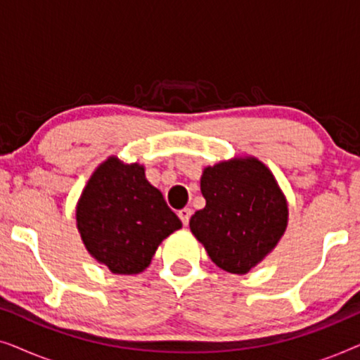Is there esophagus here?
Instances as JSON below:
<instances>
[{
  "instance_id": "esophagus-1",
  "label": "esophagus",
  "mask_w": 360,
  "mask_h": 360,
  "mask_svg": "<svg viewBox=\"0 0 360 360\" xmlns=\"http://www.w3.org/2000/svg\"><path fill=\"white\" fill-rule=\"evenodd\" d=\"M179 218L181 219V223H184V226H188L190 218H191V210H190V208L180 210V211H179Z\"/></svg>"
}]
</instances>
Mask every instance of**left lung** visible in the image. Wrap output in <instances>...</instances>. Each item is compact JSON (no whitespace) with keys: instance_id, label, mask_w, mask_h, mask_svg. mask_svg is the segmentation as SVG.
Returning a JSON list of instances; mask_svg holds the SVG:
<instances>
[{"instance_id":"1","label":"left lung","mask_w":360,"mask_h":360,"mask_svg":"<svg viewBox=\"0 0 360 360\" xmlns=\"http://www.w3.org/2000/svg\"><path fill=\"white\" fill-rule=\"evenodd\" d=\"M200 188L206 206L191 216V233L219 269L248 274L287 231L288 201L277 179L257 157H233L205 167Z\"/></svg>"}]
</instances>
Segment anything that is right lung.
<instances>
[{
  "instance_id": "1",
  "label": "right lung",
  "mask_w": 360,
  "mask_h": 360,
  "mask_svg": "<svg viewBox=\"0 0 360 360\" xmlns=\"http://www.w3.org/2000/svg\"><path fill=\"white\" fill-rule=\"evenodd\" d=\"M75 216L88 254L117 275L144 272L162 240L181 228L160 190L146 179L144 165L116 155L88 179Z\"/></svg>"
}]
</instances>
